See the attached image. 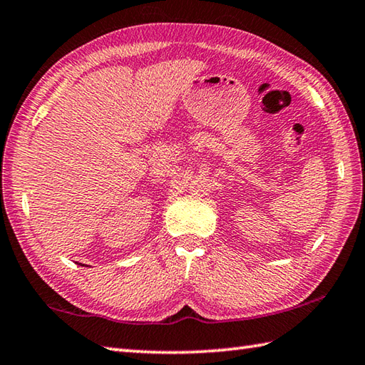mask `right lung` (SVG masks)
Wrapping results in <instances>:
<instances>
[{"instance_id": "add662e5", "label": "right lung", "mask_w": 365, "mask_h": 365, "mask_svg": "<svg viewBox=\"0 0 365 365\" xmlns=\"http://www.w3.org/2000/svg\"><path fill=\"white\" fill-rule=\"evenodd\" d=\"M81 266H85V264H81Z\"/></svg>"}]
</instances>
